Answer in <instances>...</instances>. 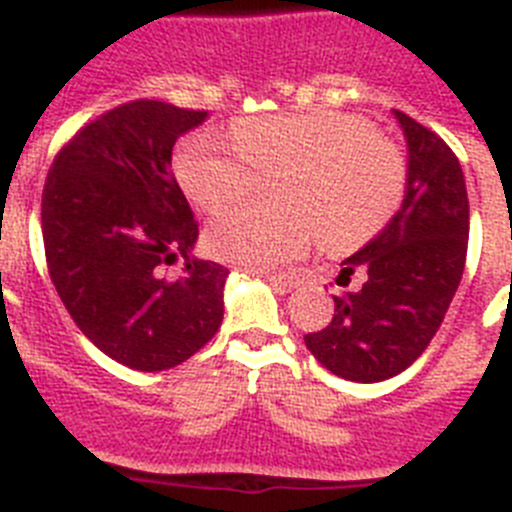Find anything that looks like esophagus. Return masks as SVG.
<instances>
[{"label": "esophagus", "instance_id": "1", "mask_svg": "<svg viewBox=\"0 0 512 512\" xmlns=\"http://www.w3.org/2000/svg\"><path fill=\"white\" fill-rule=\"evenodd\" d=\"M262 278L270 280L275 285H283V288L293 290L303 283V275L301 273H262Z\"/></svg>", "mask_w": 512, "mask_h": 512}]
</instances>
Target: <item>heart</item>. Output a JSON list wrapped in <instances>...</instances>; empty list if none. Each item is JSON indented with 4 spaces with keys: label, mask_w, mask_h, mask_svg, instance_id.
<instances>
[{
    "label": "heart",
    "mask_w": 512,
    "mask_h": 512,
    "mask_svg": "<svg viewBox=\"0 0 512 512\" xmlns=\"http://www.w3.org/2000/svg\"><path fill=\"white\" fill-rule=\"evenodd\" d=\"M232 140L204 132L176 153L178 183L211 216L247 199L255 178L280 176V211H232L206 229V247L224 262L267 270L306 255L321 234L331 250H354L403 206L408 160L362 117L313 109L242 119Z\"/></svg>",
    "instance_id": "1"
}]
</instances>
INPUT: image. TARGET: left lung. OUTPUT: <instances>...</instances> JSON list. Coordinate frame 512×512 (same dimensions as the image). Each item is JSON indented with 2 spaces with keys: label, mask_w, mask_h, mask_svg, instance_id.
I'll use <instances>...</instances> for the list:
<instances>
[{
  "label": "left lung",
  "mask_w": 512,
  "mask_h": 512,
  "mask_svg": "<svg viewBox=\"0 0 512 512\" xmlns=\"http://www.w3.org/2000/svg\"><path fill=\"white\" fill-rule=\"evenodd\" d=\"M408 145V191L390 224L342 262L334 319L306 347L334 375L380 382L431 344L467 260L469 201L457 155L436 132L393 109Z\"/></svg>",
  "instance_id": "left-lung-1"
}]
</instances>
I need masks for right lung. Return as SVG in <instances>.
Here are the masks:
<instances>
[{
    "mask_svg": "<svg viewBox=\"0 0 512 512\" xmlns=\"http://www.w3.org/2000/svg\"><path fill=\"white\" fill-rule=\"evenodd\" d=\"M206 112L140 99L101 114L55 155L43 242L63 306L94 347L140 372L181 365L219 331L229 270L191 255L199 224L170 170ZM187 260L181 279L162 267Z\"/></svg>",
    "mask_w": 512,
    "mask_h": 512,
    "instance_id": "add662e5",
    "label": "right lung"
}]
</instances>
